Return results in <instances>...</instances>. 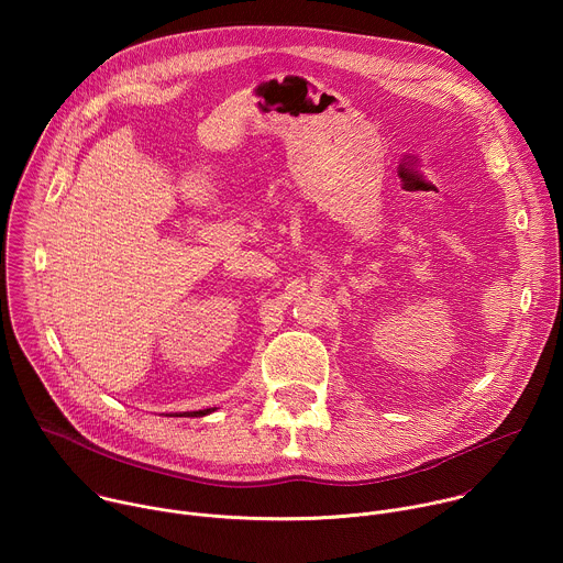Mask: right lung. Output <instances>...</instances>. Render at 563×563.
I'll return each instance as SVG.
<instances>
[{
    "label": "right lung",
    "instance_id": "right-lung-1",
    "mask_svg": "<svg viewBox=\"0 0 563 563\" xmlns=\"http://www.w3.org/2000/svg\"><path fill=\"white\" fill-rule=\"evenodd\" d=\"M211 410H198V412H185V417H205V415H209Z\"/></svg>",
    "mask_w": 563,
    "mask_h": 563
}]
</instances>
